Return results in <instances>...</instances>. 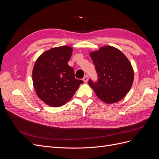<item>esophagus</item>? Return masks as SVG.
Returning a JSON list of instances; mask_svg holds the SVG:
<instances>
[{
    "label": "esophagus",
    "instance_id": "34e87169",
    "mask_svg": "<svg viewBox=\"0 0 159 159\" xmlns=\"http://www.w3.org/2000/svg\"><path fill=\"white\" fill-rule=\"evenodd\" d=\"M88 79H89L88 76V75H85L84 78H83V80H84V81L85 83H87L88 81Z\"/></svg>",
    "mask_w": 159,
    "mask_h": 159
}]
</instances>
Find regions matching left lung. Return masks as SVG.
<instances>
[{
	"mask_svg": "<svg viewBox=\"0 0 159 159\" xmlns=\"http://www.w3.org/2000/svg\"><path fill=\"white\" fill-rule=\"evenodd\" d=\"M97 71L98 82L89 80L99 99L111 104L125 97L133 83L134 71L131 64L121 51L111 46H105L90 52Z\"/></svg>",
	"mask_w": 159,
	"mask_h": 159,
	"instance_id": "1",
	"label": "left lung"
}]
</instances>
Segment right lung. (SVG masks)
Wrapping results in <instances>:
<instances>
[{"label":"right lung","mask_w":159,"mask_h":159,"mask_svg":"<svg viewBox=\"0 0 159 159\" xmlns=\"http://www.w3.org/2000/svg\"><path fill=\"white\" fill-rule=\"evenodd\" d=\"M72 52L68 46L52 48L38 57L34 66V88L38 97L50 107L66 104L84 83L75 78L73 68L68 64Z\"/></svg>","instance_id":"1"}]
</instances>
